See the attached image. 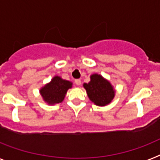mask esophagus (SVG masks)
Returning <instances> with one entry per match:
<instances>
[{
  "instance_id": "esophagus-1",
  "label": "esophagus",
  "mask_w": 160,
  "mask_h": 160,
  "mask_svg": "<svg viewBox=\"0 0 160 160\" xmlns=\"http://www.w3.org/2000/svg\"><path fill=\"white\" fill-rule=\"evenodd\" d=\"M75 83H76V85H78V86H80V84H81V80H79V79H77V80H75Z\"/></svg>"
}]
</instances>
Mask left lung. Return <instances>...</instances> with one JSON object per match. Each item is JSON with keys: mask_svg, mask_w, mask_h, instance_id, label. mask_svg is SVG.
<instances>
[{"mask_svg": "<svg viewBox=\"0 0 160 160\" xmlns=\"http://www.w3.org/2000/svg\"><path fill=\"white\" fill-rule=\"evenodd\" d=\"M89 100L98 107H105L111 102L115 96V89L109 80L102 75L94 73L90 81L83 84Z\"/></svg>", "mask_w": 160, "mask_h": 160, "instance_id": "left-lung-1", "label": "left lung"}]
</instances>
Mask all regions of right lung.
I'll return each mask as SVG.
<instances>
[{"label": "right lung", "instance_id": "add662e5", "mask_svg": "<svg viewBox=\"0 0 160 160\" xmlns=\"http://www.w3.org/2000/svg\"><path fill=\"white\" fill-rule=\"evenodd\" d=\"M72 87V82L63 80L61 76H55L50 82L47 83L40 89V94L48 105L61 103L65 98L67 92Z\"/></svg>", "mask_w": 160, "mask_h": 160}]
</instances>
